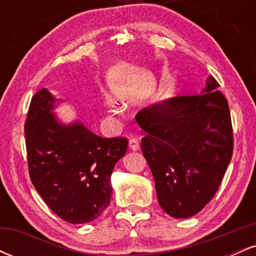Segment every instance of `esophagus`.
Returning <instances> with one entry per match:
<instances>
[{"instance_id": "1", "label": "esophagus", "mask_w": 256, "mask_h": 256, "mask_svg": "<svg viewBox=\"0 0 256 256\" xmlns=\"http://www.w3.org/2000/svg\"><path fill=\"white\" fill-rule=\"evenodd\" d=\"M128 148H130L132 152H137L138 149H140V143H138L136 138H131V140H128Z\"/></svg>"}]
</instances>
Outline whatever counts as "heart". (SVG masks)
I'll use <instances>...</instances> for the list:
<instances>
[{"instance_id":"1","label":"heart","mask_w":256,"mask_h":256,"mask_svg":"<svg viewBox=\"0 0 256 256\" xmlns=\"http://www.w3.org/2000/svg\"><path fill=\"white\" fill-rule=\"evenodd\" d=\"M128 96H130V89L128 86H125V85H114L113 89H112V100L114 102H124L125 100L128 98ZM106 106H107L108 112L113 113L114 110L113 106H112V102L106 101Z\"/></svg>"}]
</instances>
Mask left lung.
<instances>
[{
	"instance_id": "8db88e82",
	"label": "left lung",
	"mask_w": 256,
	"mask_h": 256,
	"mask_svg": "<svg viewBox=\"0 0 256 256\" xmlns=\"http://www.w3.org/2000/svg\"><path fill=\"white\" fill-rule=\"evenodd\" d=\"M218 88L210 76L200 94L164 100L138 113L158 201L173 218L198 214L216 195L230 164V110Z\"/></svg>"
}]
</instances>
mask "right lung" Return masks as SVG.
<instances>
[{
	"instance_id": "1",
	"label": "right lung",
	"mask_w": 256,
	"mask_h": 256,
	"mask_svg": "<svg viewBox=\"0 0 256 256\" xmlns=\"http://www.w3.org/2000/svg\"><path fill=\"white\" fill-rule=\"evenodd\" d=\"M62 100L48 89L34 94L25 122L30 178L46 204L71 224L101 216L110 202V176L128 150V138L96 136L78 120L64 124Z\"/></svg>"
}]
</instances>
